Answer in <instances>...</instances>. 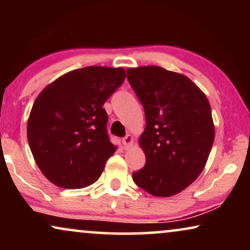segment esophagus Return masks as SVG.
<instances>
[{
  "label": "esophagus",
  "mask_w": 250,
  "mask_h": 250,
  "mask_svg": "<svg viewBox=\"0 0 250 250\" xmlns=\"http://www.w3.org/2000/svg\"><path fill=\"white\" fill-rule=\"evenodd\" d=\"M133 143H134V138H133V135H131V134H127L124 139H123V145H124L125 149L131 148V146H133Z\"/></svg>",
  "instance_id": "esophagus-1"
}]
</instances>
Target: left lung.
<instances>
[{
	"label": "left lung",
	"instance_id": "left-lung-1",
	"mask_svg": "<svg viewBox=\"0 0 250 250\" xmlns=\"http://www.w3.org/2000/svg\"><path fill=\"white\" fill-rule=\"evenodd\" d=\"M127 80L146 124L139 138L146 165L133 181L152 196L172 197L206 166L215 139L209 101L186 75L158 66L128 68Z\"/></svg>",
	"mask_w": 250,
	"mask_h": 250
}]
</instances>
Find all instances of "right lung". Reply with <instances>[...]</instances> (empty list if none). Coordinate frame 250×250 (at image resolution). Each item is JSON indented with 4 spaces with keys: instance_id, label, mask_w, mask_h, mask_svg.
Returning <instances> with one entry per match:
<instances>
[{
    "instance_id": "add662e5",
    "label": "right lung",
    "mask_w": 250,
    "mask_h": 250,
    "mask_svg": "<svg viewBox=\"0 0 250 250\" xmlns=\"http://www.w3.org/2000/svg\"><path fill=\"white\" fill-rule=\"evenodd\" d=\"M124 68L90 66L71 70L37 95L27 138L43 175L64 189L93 184L117 146L109 141L102 105L121 86Z\"/></svg>"
}]
</instances>
